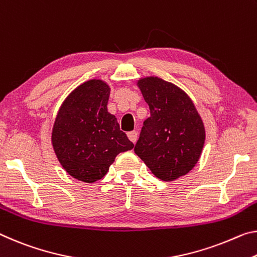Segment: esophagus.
<instances>
[{"instance_id":"1","label":"esophagus","mask_w":257,"mask_h":257,"mask_svg":"<svg viewBox=\"0 0 257 257\" xmlns=\"http://www.w3.org/2000/svg\"><path fill=\"white\" fill-rule=\"evenodd\" d=\"M127 135H128L129 140L132 141L133 143H135V142L137 141V132H135V130H134V132H129Z\"/></svg>"}]
</instances>
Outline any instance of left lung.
Listing matches in <instances>:
<instances>
[{"instance_id": "8db88e82", "label": "left lung", "mask_w": 257, "mask_h": 257, "mask_svg": "<svg viewBox=\"0 0 257 257\" xmlns=\"http://www.w3.org/2000/svg\"><path fill=\"white\" fill-rule=\"evenodd\" d=\"M151 116L144 121L135 153L162 181L184 176L198 164L206 140L205 124L190 96L158 76L137 80Z\"/></svg>"}]
</instances>
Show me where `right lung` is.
Here are the masks:
<instances>
[{"label": "right lung", "instance_id": "add662e5", "mask_svg": "<svg viewBox=\"0 0 257 257\" xmlns=\"http://www.w3.org/2000/svg\"><path fill=\"white\" fill-rule=\"evenodd\" d=\"M109 92L103 80L85 81L65 98L52 127L51 144L59 164L85 183L103 178L117 154L134 148L107 111Z\"/></svg>", "mask_w": 257, "mask_h": 257}]
</instances>
